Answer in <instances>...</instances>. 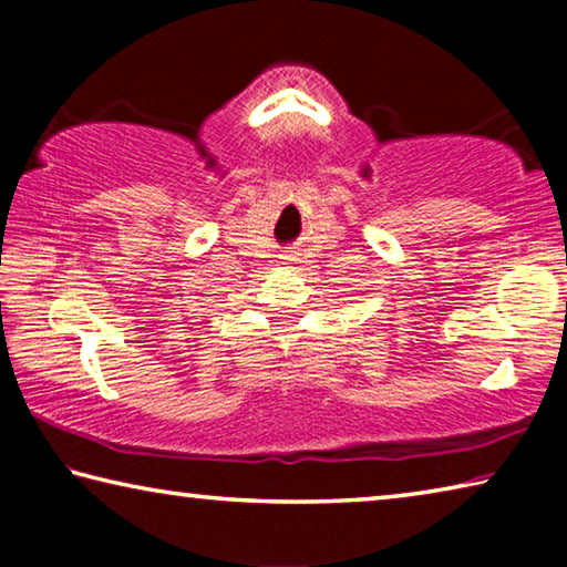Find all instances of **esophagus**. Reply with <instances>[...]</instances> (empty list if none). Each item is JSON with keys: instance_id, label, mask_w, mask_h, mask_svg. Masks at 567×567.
Returning <instances> with one entry per match:
<instances>
[{"instance_id": "34e87169", "label": "esophagus", "mask_w": 567, "mask_h": 567, "mask_svg": "<svg viewBox=\"0 0 567 567\" xmlns=\"http://www.w3.org/2000/svg\"><path fill=\"white\" fill-rule=\"evenodd\" d=\"M282 260H295V257L292 255H282Z\"/></svg>"}]
</instances>
